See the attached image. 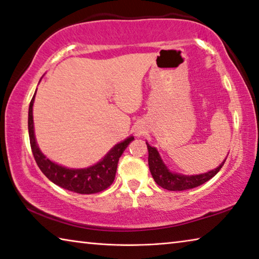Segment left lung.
Returning <instances> with one entry per match:
<instances>
[{
	"label": "left lung",
	"mask_w": 259,
	"mask_h": 259,
	"mask_svg": "<svg viewBox=\"0 0 259 259\" xmlns=\"http://www.w3.org/2000/svg\"><path fill=\"white\" fill-rule=\"evenodd\" d=\"M147 143L148 147V164H149V169L151 172V176L156 181V184L164 189L167 190H186V189H192L195 187H198L204 184V182L209 181L211 178H213L219 169L223 167L224 163H225L226 158L224 159V162L215 167L214 169L206 173H202V175H195V176H185L180 175V173H176L169 171L168 167L164 164L163 159L160 158L159 152L157 151L155 147H151L149 143Z\"/></svg>",
	"instance_id": "1"
}]
</instances>
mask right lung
<instances>
[{"mask_svg": "<svg viewBox=\"0 0 259 259\" xmlns=\"http://www.w3.org/2000/svg\"><path fill=\"white\" fill-rule=\"evenodd\" d=\"M34 99L35 94L33 95L28 108V135L34 159L42 173L55 185L78 194H95L107 189L116 177L118 160L131 141H133L134 137L131 135L124 141L117 143L99 163L90 167L69 168L62 166L47 158L37 146L33 122Z\"/></svg>", "mask_w": 259, "mask_h": 259, "instance_id": "add662e5", "label": "right lung"}]
</instances>
